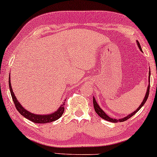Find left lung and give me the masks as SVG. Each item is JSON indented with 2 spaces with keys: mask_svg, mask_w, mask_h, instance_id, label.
Instances as JSON below:
<instances>
[{
  "mask_svg": "<svg viewBox=\"0 0 157 157\" xmlns=\"http://www.w3.org/2000/svg\"><path fill=\"white\" fill-rule=\"evenodd\" d=\"M137 45H138V47L139 48V49L140 50V51H142V49H141V47H140V43H138V41H137ZM143 52V51H142ZM150 76H151V72H150V68H149V72H148V85L147 87V90H146V95H145V97L144 98V100H143V101L141 104H140V105L139 106V107H138V109H136V111H134L133 112L131 113V114H128V116L124 117L123 118H121V119H113V118H111L110 117H109L108 115H107L106 113H105V112H104L101 109V108L100 106H99V105L98 104V103L96 102V98L93 97V106H94V109H95V111H96V112L98 114V115L99 117H101L102 119H104V120H107V121H109V122H124V121H126L127 120H128L129 118H130L131 117L133 116V115L136 114V112H138V111H139L140 109V108L144 106L145 103H146V100H147L148 97V94H149V88H150Z\"/></svg>",
  "mask_w": 157,
  "mask_h": 157,
  "instance_id": "8db88e82",
  "label": "left lung"
}]
</instances>
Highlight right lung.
<instances>
[{
	"label": "right lung",
	"mask_w": 157,
	"mask_h": 157,
	"mask_svg": "<svg viewBox=\"0 0 157 157\" xmlns=\"http://www.w3.org/2000/svg\"><path fill=\"white\" fill-rule=\"evenodd\" d=\"M9 89L10 92H11V97H12V100L13 103H14L16 108L18 112L22 115L23 117H25V118H27V120L32 121V122L35 123H40V124H45V123H48L53 122V121L58 120L61 117V115L63 114V113L64 112V103H63V104H61L60 106L59 107V109L56 111H55L54 112L51 113V114H34V113H31L29 111L25 109L24 107L21 106V104L19 102V101L17 100V98H16L14 93L13 92L12 87H11V77L9 78ZM65 101V100H64Z\"/></svg>",
	"instance_id": "right-lung-1"
}]
</instances>
